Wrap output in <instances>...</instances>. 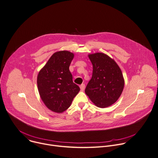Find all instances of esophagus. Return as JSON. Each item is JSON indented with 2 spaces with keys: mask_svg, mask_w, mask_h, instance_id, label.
Returning a JSON list of instances; mask_svg holds the SVG:
<instances>
[{
  "mask_svg": "<svg viewBox=\"0 0 158 158\" xmlns=\"http://www.w3.org/2000/svg\"><path fill=\"white\" fill-rule=\"evenodd\" d=\"M85 84H81V85L80 86L81 91H83V90H84V89H85Z\"/></svg>",
  "mask_w": 158,
  "mask_h": 158,
  "instance_id": "esophagus-1",
  "label": "esophagus"
}]
</instances>
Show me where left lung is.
<instances>
[{
  "label": "left lung",
  "instance_id": "1",
  "mask_svg": "<svg viewBox=\"0 0 158 158\" xmlns=\"http://www.w3.org/2000/svg\"><path fill=\"white\" fill-rule=\"evenodd\" d=\"M89 58L93 65V73L85 94L97 107H109L118 99L124 89L121 69L113 59L102 52L90 54Z\"/></svg>",
  "mask_w": 158,
  "mask_h": 158
}]
</instances>
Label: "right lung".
Here are the masks:
<instances>
[{"label": "right lung", "instance_id": "right-lung-1", "mask_svg": "<svg viewBox=\"0 0 158 158\" xmlns=\"http://www.w3.org/2000/svg\"><path fill=\"white\" fill-rule=\"evenodd\" d=\"M74 58L73 52H55L40 70L37 84L40 95L51 111L62 113L71 106L80 87L73 83L69 66Z\"/></svg>", "mask_w": 158, "mask_h": 158}]
</instances>
